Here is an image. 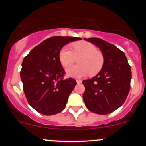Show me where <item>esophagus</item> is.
<instances>
[{"label":"esophagus","instance_id":"esophagus-1","mask_svg":"<svg viewBox=\"0 0 146 146\" xmlns=\"http://www.w3.org/2000/svg\"><path fill=\"white\" fill-rule=\"evenodd\" d=\"M76 82H77V83L80 84V83H81L82 80H79V79H77V80H76Z\"/></svg>","mask_w":146,"mask_h":146}]
</instances>
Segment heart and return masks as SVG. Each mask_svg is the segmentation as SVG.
<instances>
[{
  "mask_svg": "<svg viewBox=\"0 0 146 146\" xmlns=\"http://www.w3.org/2000/svg\"><path fill=\"white\" fill-rule=\"evenodd\" d=\"M73 51L68 46H64L59 52V61L62 66L68 68L71 66L76 58L80 64L71 66L66 70L68 76L80 78L82 76H94L99 73L104 64V57L96 46L88 42H75L71 44Z\"/></svg>",
  "mask_w": 146,
  "mask_h": 146,
  "instance_id": "1",
  "label": "heart"
}]
</instances>
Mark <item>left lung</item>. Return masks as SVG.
Wrapping results in <instances>:
<instances>
[{"label":"left lung","instance_id":"1","mask_svg":"<svg viewBox=\"0 0 146 146\" xmlns=\"http://www.w3.org/2000/svg\"><path fill=\"white\" fill-rule=\"evenodd\" d=\"M96 45L104 57L99 73L82 80V95L87 108L98 114L113 112L124 103L130 90L131 68L123 51L116 46L99 38L84 39Z\"/></svg>","mask_w":146,"mask_h":146}]
</instances>
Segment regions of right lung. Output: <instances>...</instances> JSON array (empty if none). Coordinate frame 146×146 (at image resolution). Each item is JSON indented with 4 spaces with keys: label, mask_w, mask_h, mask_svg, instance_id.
<instances>
[{
    "label": "right lung",
    "mask_w": 146,
    "mask_h": 146,
    "mask_svg": "<svg viewBox=\"0 0 146 146\" xmlns=\"http://www.w3.org/2000/svg\"><path fill=\"white\" fill-rule=\"evenodd\" d=\"M81 38L56 36L42 42L25 57L20 78L28 103L44 115L62 111L77 84L75 79H64L65 70L59 52L65 45Z\"/></svg>",
    "instance_id": "obj_1"
}]
</instances>
